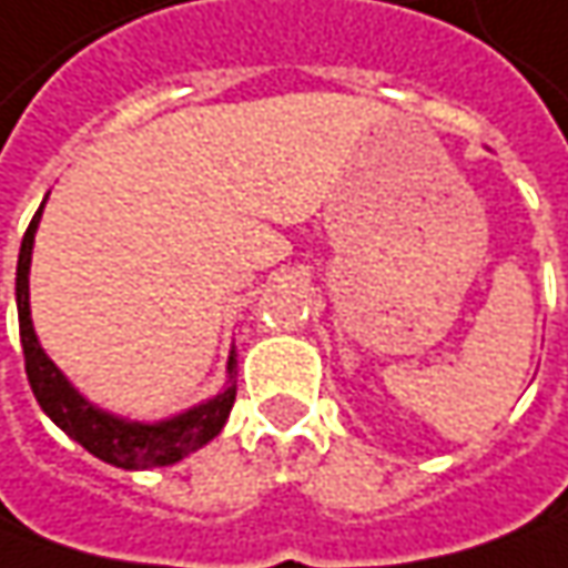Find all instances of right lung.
<instances>
[{
    "label": "right lung",
    "mask_w": 568,
    "mask_h": 568,
    "mask_svg": "<svg viewBox=\"0 0 568 568\" xmlns=\"http://www.w3.org/2000/svg\"><path fill=\"white\" fill-rule=\"evenodd\" d=\"M47 205V199H43ZM43 205L37 207L31 227L21 240L18 252V274H14V300H18V328L24 347V369L33 388V398L43 407V414L53 420L69 439L84 446L94 458L122 470L166 468L183 462L195 448L207 446L230 417V407L236 398V347H230L227 385L202 404H192L183 414H173L166 420H129L113 410H103L91 398H84L69 376L55 366L43 344L33 332L31 318V255L33 236L43 217Z\"/></svg>",
    "instance_id": "obj_1"
}]
</instances>
